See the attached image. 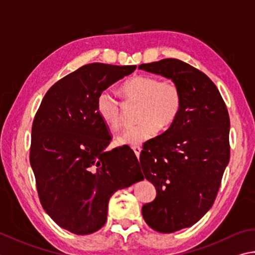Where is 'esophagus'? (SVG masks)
I'll list each match as a JSON object with an SVG mask.
<instances>
[{
    "label": "esophagus",
    "instance_id": "esophagus-1",
    "mask_svg": "<svg viewBox=\"0 0 255 255\" xmlns=\"http://www.w3.org/2000/svg\"><path fill=\"white\" fill-rule=\"evenodd\" d=\"M132 150H133V152H135V155H136L137 157H139V155H140V151H141V148H140L139 146H135V147H132Z\"/></svg>",
    "mask_w": 255,
    "mask_h": 255
}]
</instances>
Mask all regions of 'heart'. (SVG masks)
Instances as JSON below:
<instances>
[{
    "label": "heart",
    "instance_id": "b5f03b06",
    "mask_svg": "<svg viewBox=\"0 0 255 255\" xmlns=\"http://www.w3.org/2000/svg\"><path fill=\"white\" fill-rule=\"evenodd\" d=\"M122 91L128 100L138 103L137 119L139 123L125 129L117 138L119 145L139 146L155 135L157 129L167 128L174 123L182 106V94L174 81H159L157 78L136 75L122 86ZM97 114L110 129L117 130L123 125L120 104L109 90H104L97 97Z\"/></svg>",
    "mask_w": 255,
    "mask_h": 255
}]
</instances>
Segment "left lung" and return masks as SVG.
<instances>
[{
	"mask_svg": "<svg viewBox=\"0 0 255 255\" xmlns=\"http://www.w3.org/2000/svg\"><path fill=\"white\" fill-rule=\"evenodd\" d=\"M138 69L170 79L182 94L177 118L139 157L157 192L141 208L143 220L157 232L173 233L195 224L215 201L230 160V117L216 86L188 63L163 59Z\"/></svg>",
	"mask_w": 255,
	"mask_h": 255,
	"instance_id": "obj_1",
	"label": "left lung"
}]
</instances>
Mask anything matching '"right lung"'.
I'll list each match as a JSON object with an SVG mask.
<instances>
[{
	"mask_svg": "<svg viewBox=\"0 0 255 255\" xmlns=\"http://www.w3.org/2000/svg\"><path fill=\"white\" fill-rule=\"evenodd\" d=\"M135 69L86 64L50 88L34 117L30 164L40 202L71 233L100 230L113 194L143 179L130 148L106 150L112 136L96 109L100 92Z\"/></svg>",
	"mask_w": 255,
	"mask_h": 255,
	"instance_id": "add662e5",
	"label": "right lung"
}]
</instances>
